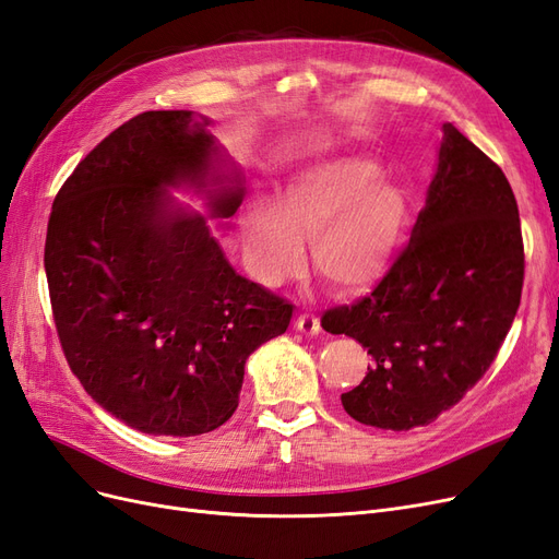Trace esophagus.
Returning a JSON list of instances; mask_svg holds the SVG:
<instances>
[{"mask_svg":"<svg viewBox=\"0 0 559 559\" xmlns=\"http://www.w3.org/2000/svg\"><path fill=\"white\" fill-rule=\"evenodd\" d=\"M295 328L301 332V334H309V336H318L320 334V320L311 313H301L295 322Z\"/></svg>","mask_w":559,"mask_h":559,"instance_id":"esophagus-1","label":"esophagus"}]
</instances>
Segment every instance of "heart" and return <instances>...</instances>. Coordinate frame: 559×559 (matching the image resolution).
<instances>
[{
    "label": "heart",
    "instance_id": "b5f03b06",
    "mask_svg": "<svg viewBox=\"0 0 559 559\" xmlns=\"http://www.w3.org/2000/svg\"><path fill=\"white\" fill-rule=\"evenodd\" d=\"M408 227L404 190L369 159H334L297 171L276 204L255 200L241 213L250 266L264 285L299 272L309 239L313 272L334 293L365 295L397 262Z\"/></svg>",
    "mask_w": 559,
    "mask_h": 559
}]
</instances>
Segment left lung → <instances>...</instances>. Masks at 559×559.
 Returning <instances> with one entry per match:
<instances>
[{
    "label": "left lung",
    "mask_w": 559,
    "mask_h": 559,
    "mask_svg": "<svg viewBox=\"0 0 559 559\" xmlns=\"http://www.w3.org/2000/svg\"><path fill=\"white\" fill-rule=\"evenodd\" d=\"M525 250L507 176L443 122L425 209L392 272L322 330L362 344L373 362L341 394L350 418L404 431L455 406L488 371L520 306Z\"/></svg>",
    "instance_id": "1"
}]
</instances>
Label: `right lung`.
I'll return each instance as SVG.
<instances>
[{
	"mask_svg": "<svg viewBox=\"0 0 559 559\" xmlns=\"http://www.w3.org/2000/svg\"><path fill=\"white\" fill-rule=\"evenodd\" d=\"M192 111H146L90 151L52 202L44 266L52 318L85 392L143 435L197 437L239 406L248 355L293 304L237 274L211 218L243 202V174Z\"/></svg>",
	"mask_w": 559,
	"mask_h": 559,
	"instance_id": "right-lung-1",
	"label": "right lung"
}]
</instances>
